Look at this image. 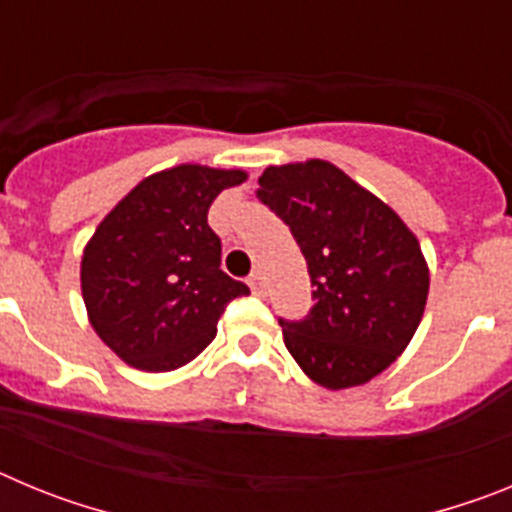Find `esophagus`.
<instances>
[{
	"label": "esophagus",
	"mask_w": 512,
	"mask_h": 512,
	"mask_svg": "<svg viewBox=\"0 0 512 512\" xmlns=\"http://www.w3.org/2000/svg\"><path fill=\"white\" fill-rule=\"evenodd\" d=\"M248 287H251L253 295H264V287H266L264 274H261V271H253L251 277H248Z\"/></svg>",
	"instance_id": "esophagus-1"
}]
</instances>
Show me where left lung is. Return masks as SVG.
Masks as SVG:
<instances>
[{"instance_id":"obj_1","label":"left lung","mask_w":512,"mask_h":512,"mask_svg":"<svg viewBox=\"0 0 512 512\" xmlns=\"http://www.w3.org/2000/svg\"><path fill=\"white\" fill-rule=\"evenodd\" d=\"M256 197L289 225L310 274L315 305L302 320H279L289 354L328 390L382 374L408 348L428 300L418 238L392 207L320 158L269 166Z\"/></svg>"}]
</instances>
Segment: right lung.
I'll list each match as a JSON object with an SVG mask.
<instances>
[{"instance_id":"add662e5","label":"right lung","mask_w":512,"mask_h":512,"mask_svg":"<svg viewBox=\"0 0 512 512\" xmlns=\"http://www.w3.org/2000/svg\"><path fill=\"white\" fill-rule=\"evenodd\" d=\"M241 169L182 164L148 176L94 230L81 256L89 323L143 372H171L200 356L228 302L248 295L220 269L207 210Z\"/></svg>"}]
</instances>
